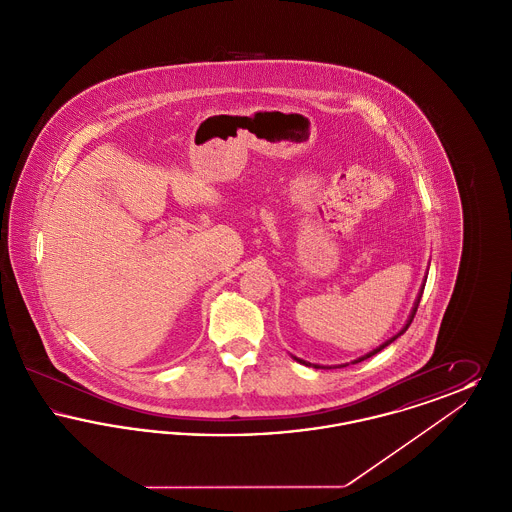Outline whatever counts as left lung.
Segmentation results:
<instances>
[{
	"label": "left lung",
	"instance_id": "8db88e82",
	"mask_svg": "<svg viewBox=\"0 0 512 512\" xmlns=\"http://www.w3.org/2000/svg\"><path fill=\"white\" fill-rule=\"evenodd\" d=\"M422 292H424V288H422V290H420V293H418V299H416V303H414L413 313H411V317H409V320H407V324H405V328H403V330H401V332H399V334H397V336H393V338H391L390 341H386V343H382V345H380V347H378V349H374V351H372V353H368V355H365V357H361V359H359V361H355V363H361V361H365V359H368V357H372V355H376V353H378V351H382V349H384V347H386V345H390L391 341L397 340V338H399V336H401V334H403V332H405V330H407V328H409V326H411V322H413L414 315H416V309H418V303H420V297H422ZM295 361H299V363H303V365H307V363H305V361H301V359H295ZM315 368H318V366L315 365Z\"/></svg>",
	"mask_w": 512,
	"mask_h": 512
}]
</instances>
